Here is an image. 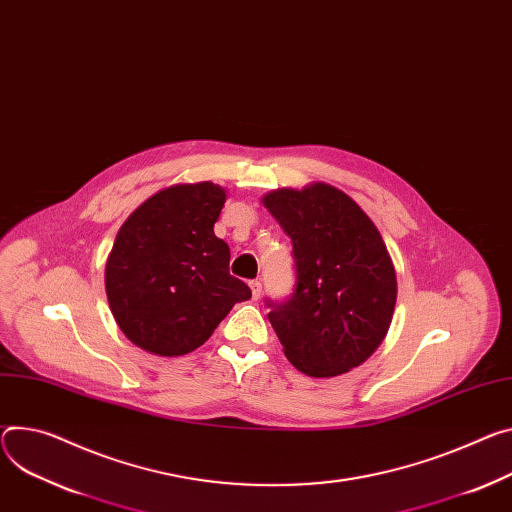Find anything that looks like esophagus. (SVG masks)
<instances>
[{
	"instance_id": "1",
	"label": "esophagus",
	"mask_w": 512,
	"mask_h": 512,
	"mask_svg": "<svg viewBox=\"0 0 512 512\" xmlns=\"http://www.w3.org/2000/svg\"><path fill=\"white\" fill-rule=\"evenodd\" d=\"M249 288H251V292H253V298L257 300V298L261 296V282H259V280H251V282H249Z\"/></svg>"
}]
</instances>
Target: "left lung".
Listing matches in <instances>:
<instances>
[{
  "label": "left lung",
  "mask_w": 512,
  "mask_h": 512,
  "mask_svg": "<svg viewBox=\"0 0 512 512\" xmlns=\"http://www.w3.org/2000/svg\"><path fill=\"white\" fill-rule=\"evenodd\" d=\"M261 202L288 232L296 259L294 294L267 304L271 327L302 374H347L382 345L396 306V269L380 230L322 181L273 190Z\"/></svg>",
  "instance_id": "8db88e82"
}]
</instances>
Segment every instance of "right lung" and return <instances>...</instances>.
<instances>
[{"instance_id": "obj_1", "label": "right lung", "mask_w": 512, "mask_h": 512, "mask_svg": "<svg viewBox=\"0 0 512 512\" xmlns=\"http://www.w3.org/2000/svg\"><path fill=\"white\" fill-rule=\"evenodd\" d=\"M226 190L177 183L151 196L120 226L106 261V296L120 331L153 355L204 345L251 290L228 271L230 249L214 235Z\"/></svg>"}]
</instances>
